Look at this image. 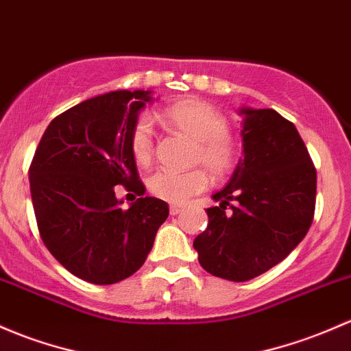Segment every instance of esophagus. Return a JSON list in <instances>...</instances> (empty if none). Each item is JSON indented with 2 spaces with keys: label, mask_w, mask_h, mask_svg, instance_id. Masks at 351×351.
Segmentation results:
<instances>
[{
  "label": "esophagus",
  "mask_w": 351,
  "mask_h": 351,
  "mask_svg": "<svg viewBox=\"0 0 351 351\" xmlns=\"http://www.w3.org/2000/svg\"><path fill=\"white\" fill-rule=\"evenodd\" d=\"M182 212H183V206H180V205L169 206V213H171V215H178V213H182Z\"/></svg>",
  "instance_id": "obj_1"
}]
</instances>
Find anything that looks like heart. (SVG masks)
<instances>
[{
	"mask_svg": "<svg viewBox=\"0 0 351 351\" xmlns=\"http://www.w3.org/2000/svg\"><path fill=\"white\" fill-rule=\"evenodd\" d=\"M169 129L195 141L193 161L200 163L213 178L220 180L232 171L237 161V149L228 138V121L219 109L200 99H185L163 110ZM129 146L139 165H147L154 153V131L149 119L141 116L134 123ZM208 186L204 169L171 171L158 169L147 178V188L160 200L183 204Z\"/></svg>",
	"mask_w": 351,
	"mask_h": 351,
	"instance_id": "obj_1",
	"label": "heart"
}]
</instances>
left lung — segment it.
Here are the masks:
<instances>
[{
	"instance_id": "obj_1",
	"label": "left lung",
	"mask_w": 351,
	"mask_h": 351,
	"mask_svg": "<svg viewBox=\"0 0 351 351\" xmlns=\"http://www.w3.org/2000/svg\"><path fill=\"white\" fill-rule=\"evenodd\" d=\"M241 114L243 158L193 241L202 267L235 282L286 259L308 234L316 205V168L296 126L274 109Z\"/></svg>"
}]
</instances>
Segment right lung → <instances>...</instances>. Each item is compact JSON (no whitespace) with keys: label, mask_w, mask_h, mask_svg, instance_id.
<instances>
[{"label":"right lung","mask_w":351,"mask_h":351,"mask_svg":"<svg viewBox=\"0 0 351 351\" xmlns=\"http://www.w3.org/2000/svg\"><path fill=\"white\" fill-rule=\"evenodd\" d=\"M151 90H114L55 117L29 165V191L40 237L69 272L114 284L145 264L168 204L143 197L129 138ZM140 195L129 209L115 185Z\"/></svg>","instance_id":"add662e5"}]
</instances>
